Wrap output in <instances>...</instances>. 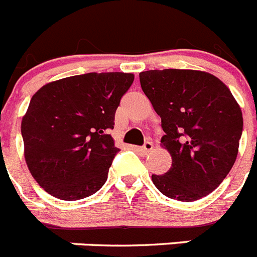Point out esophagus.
I'll return each mask as SVG.
<instances>
[{
	"label": "esophagus",
	"instance_id": "1",
	"mask_svg": "<svg viewBox=\"0 0 257 257\" xmlns=\"http://www.w3.org/2000/svg\"><path fill=\"white\" fill-rule=\"evenodd\" d=\"M152 149H153V143H152V142H145L143 147L138 148V151H139L140 153H143V154H148L149 152L152 151Z\"/></svg>",
	"mask_w": 257,
	"mask_h": 257
}]
</instances>
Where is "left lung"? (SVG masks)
I'll return each mask as SVG.
<instances>
[{
    "mask_svg": "<svg viewBox=\"0 0 257 257\" xmlns=\"http://www.w3.org/2000/svg\"><path fill=\"white\" fill-rule=\"evenodd\" d=\"M140 85L165 135L170 170L152 175L156 188L172 199L192 202L216 189L235 162L243 130L242 112L217 77L192 69L147 70Z\"/></svg>",
    "mask_w": 257,
    "mask_h": 257,
    "instance_id": "left-lung-1",
    "label": "left lung"
}]
</instances>
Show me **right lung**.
Masks as SVG:
<instances>
[{
    "label": "right lung",
    "instance_id": "add662e5",
    "mask_svg": "<svg viewBox=\"0 0 257 257\" xmlns=\"http://www.w3.org/2000/svg\"><path fill=\"white\" fill-rule=\"evenodd\" d=\"M134 82L122 72L67 77L41 87L22 121L24 157L35 180L63 201L92 196L119 149L109 131Z\"/></svg>",
    "mask_w": 257,
    "mask_h": 257
}]
</instances>
